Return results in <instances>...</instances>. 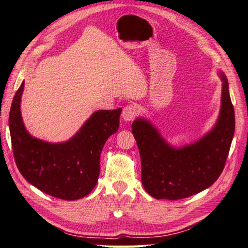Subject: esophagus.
Wrapping results in <instances>:
<instances>
[{
	"label": "esophagus",
	"mask_w": 248,
	"mask_h": 248,
	"mask_svg": "<svg viewBox=\"0 0 248 248\" xmlns=\"http://www.w3.org/2000/svg\"><path fill=\"white\" fill-rule=\"evenodd\" d=\"M137 115V109L133 105H129L125 106L123 110V113H121V117L124 121H131L135 119V117Z\"/></svg>",
	"instance_id": "1"
}]
</instances>
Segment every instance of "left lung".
I'll return each mask as SVG.
<instances>
[{"label": "left lung", "instance_id": "left-lung-1", "mask_svg": "<svg viewBox=\"0 0 248 248\" xmlns=\"http://www.w3.org/2000/svg\"><path fill=\"white\" fill-rule=\"evenodd\" d=\"M222 80L221 109L212 130L193 143L172 147L150 121L137 118L132 133L141 158L144 190L156 200H180L210 187L221 175L235 131L229 81Z\"/></svg>", "mask_w": 248, "mask_h": 248}]
</instances>
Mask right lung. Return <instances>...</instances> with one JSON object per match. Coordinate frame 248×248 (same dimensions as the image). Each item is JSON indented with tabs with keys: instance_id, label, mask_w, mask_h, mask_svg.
I'll list each match as a JSON object with an SVG mask.
<instances>
[{
	"instance_id": "1",
	"label": "right lung",
	"mask_w": 248,
	"mask_h": 248,
	"mask_svg": "<svg viewBox=\"0 0 248 248\" xmlns=\"http://www.w3.org/2000/svg\"><path fill=\"white\" fill-rule=\"evenodd\" d=\"M24 81L10 110V133L14 159L27 182L54 198L74 201L88 195L100 172L106 141L118 131L121 108L98 110L69 140L50 143L26 130L21 113Z\"/></svg>"
}]
</instances>
